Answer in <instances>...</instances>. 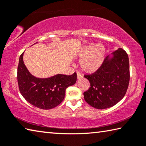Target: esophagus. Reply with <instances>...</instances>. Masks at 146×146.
Returning <instances> with one entry per match:
<instances>
[{"label":"esophagus","instance_id":"34e87169","mask_svg":"<svg viewBox=\"0 0 146 146\" xmlns=\"http://www.w3.org/2000/svg\"><path fill=\"white\" fill-rule=\"evenodd\" d=\"M76 74H77V78L78 79H80V78L83 77L82 74H81L80 72H78V71H77V72H76Z\"/></svg>","mask_w":146,"mask_h":146}]
</instances>
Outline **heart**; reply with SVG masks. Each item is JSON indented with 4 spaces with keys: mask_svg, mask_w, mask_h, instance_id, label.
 Segmentation results:
<instances>
[{
    "mask_svg": "<svg viewBox=\"0 0 146 146\" xmlns=\"http://www.w3.org/2000/svg\"><path fill=\"white\" fill-rule=\"evenodd\" d=\"M106 56V49L98 44H91L86 47L79 54L80 66L86 72L93 73L102 65Z\"/></svg>",
    "mask_w": 146,
    "mask_h": 146,
    "instance_id": "b5f03b06",
    "label": "heart"
}]
</instances>
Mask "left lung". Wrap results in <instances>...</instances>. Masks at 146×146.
I'll use <instances>...</instances> for the list:
<instances>
[{"instance_id":"8db88e82","label":"left lung","mask_w":146,"mask_h":146,"mask_svg":"<svg viewBox=\"0 0 146 146\" xmlns=\"http://www.w3.org/2000/svg\"><path fill=\"white\" fill-rule=\"evenodd\" d=\"M113 57H106L95 72L84 75L90 87L84 93L86 102L92 107L102 110L109 108L124 97L129 86L130 74L129 58L122 48L113 53Z\"/></svg>"}]
</instances>
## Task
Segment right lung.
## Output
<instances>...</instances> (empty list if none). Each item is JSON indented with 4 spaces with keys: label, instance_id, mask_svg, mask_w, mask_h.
I'll return each mask as SVG.
<instances>
[{
    "label": "right lung",
    "instance_id": "add662e5",
    "mask_svg": "<svg viewBox=\"0 0 146 146\" xmlns=\"http://www.w3.org/2000/svg\"><path fill=\"white\" fill-rule=\"evenodd\" d=\"M23 54L19 58L17 80L19 91L25 99L35 107L42 110L55 108L62 102L66 90L75 84L76 73L56 75L48 78H38L31 75L23 61Z\"/></svg>",
    "mask_w": 146,
    "mask_h": 146
}]
</instances>
